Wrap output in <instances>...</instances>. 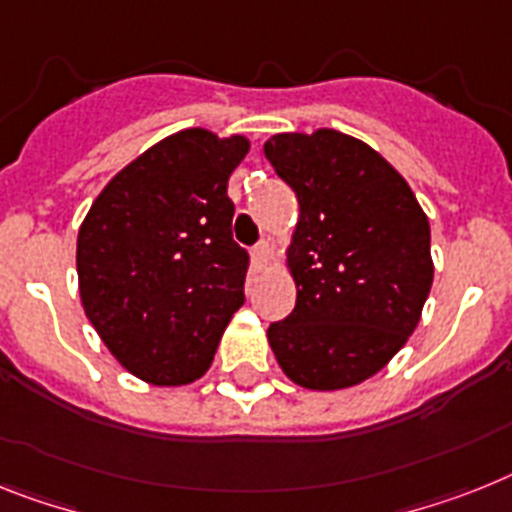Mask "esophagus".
Returning a JSON list of instances; mask_svg holds the SVG:
<instances>
[{
    "label": "esophagus",
    "mask_w": 512,
    "mask_h": 512,
    "mask_svg": "<svg viewBox=\"0 0 512 512\" xmlns=\"http://www.w3.org/2000/svg\"><path fill=\"white\" fill-rule=\"evenodd\" d=\"M251 259L256 272H264L266 266H269V261H272V251H269V243H266V240H261L259 246H253Z\"/></svg>",
    "instance_id": "esophagus-1"
}]
</instances>
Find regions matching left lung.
Instances as JSON below:
<instances>
[{"mask_svg":"<svg viewBox=\"0 0 512 512\" xmlns=\"http://www.w3.org/2000/svg\"><path fill=\"white\" fill-rule=\"evenodd\" d=\"M295 190L287 248L293 314L266 329L280 369L306 390L374 377L413 335L434 280L429 219L395 167L340 130L264 143Z\"/></svg>","mask_w":512,"mask_h":512,"instance_id":"1","label":"left lung"}]
</instances>
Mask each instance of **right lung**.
I'll return each mask as SVG.
<instances>
[{"label": "right lung", "instance_id": "add662e5", "mask_svg": "<svg viewBox=\"0 0 512 512\" xmlns=\"http://www.w3.org/2000/svg\"><path fill=\"white\" fill-rule=\"evenodd\" d=\"M248 149L246 135H167L104 185L80 225L83 311L143 382L204 377L246 301L248 253L232 240L227 180Z\"/></svg>", "mask_w": 512, "mask_h": 512}]
</instances>
